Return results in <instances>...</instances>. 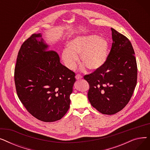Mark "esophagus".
<instances>
[{
  "label": "esophagus",
  "instance_id": "34e87169",
  "mask_svg": "<svg viewBox=\"0 0 150 150\" xmlns=\"http://www.w3.org/2000/svg\"><path fill=\"white\" fill-rule=\"evenodd\" d=\"M75 78H76V80H80V79H81L82 76L81 75H76L75 76Z\"/></svg>",
  "mask_w": 150,
  "mask_h": 150
}]
</instances>
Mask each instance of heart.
Wrapping results in <instances>:
<instances>
[{
	"instance_id": "b5f03b06",
	"label": "heart",
	"mask_w": 150,
	"mask_h": 150,
	"mask_svg": "<svg viewBox=\"0 0 150 150\" xmlns=\"http://www.w3.org/2000/svg\"><path fill=\"white\" fill-rule=\"evenodd\" d=\"M109 43L106 39L97 35L78 36L66 44V49L61 53L64 65L70 70L74 69L80 56L83 68L97 71L104 66L108 59Z\"/></svg>"
}]
</instances>
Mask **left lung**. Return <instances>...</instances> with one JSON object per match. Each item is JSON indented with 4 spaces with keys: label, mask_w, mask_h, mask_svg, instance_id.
<instances>
[{
    "label": "left lung",
    "mask_w": 150,
    "mask_h": 150,
    "mask_svg": "<svg viewBox=\"0 0 150 150\" xmlns=\"http://www.w3.org/2000/svg\"><path fill=\"white\" fill-rule=\"evenodd\" d=\"M112 44L107 61L98 70L84 76L90 88L88 99L100 112L112 115L130 100L137 84L135 53L129 39L111 28Z\"/></svg>",
    "instance_id": "8db88e82"
}]
</instances>
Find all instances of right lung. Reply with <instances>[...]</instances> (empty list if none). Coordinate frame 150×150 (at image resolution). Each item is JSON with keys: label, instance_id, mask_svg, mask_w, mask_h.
<instances>
[{"label": "right lung", "instance_id": "obj_1", "mask_svg": "<svg viewBox=\"0 0 150 150\" xmlns=\"http://www.w3.org/2000/svg\"><path fill=\"white\" fill-rule=\"evenodd\" d=\"M75 74L49 50L41 33L22 44L14 69L18 96L27 111L45 122L60 120L70 107Z\"/></svg>", "mask_w": 150, "mask_h": 150}]
</instances>
